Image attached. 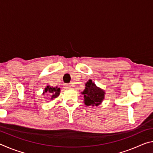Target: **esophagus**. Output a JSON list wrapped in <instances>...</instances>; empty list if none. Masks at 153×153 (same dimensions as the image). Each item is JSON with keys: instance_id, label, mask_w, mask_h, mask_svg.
I'll use <instances>...</instances> for the list:
<instances>
[{"instance_id": "esophagus-1", "label": "esophagus", "mask_w": 153, "mask_h": 153, "mask_svg": "<svg viewBox=\"0 0 153 153\" xmlns=\"http://www.w3.org/2000/svg\"><path fill=\"white\" fill-rule=\"evenodd\" d=\"M63 86H64L65 89H69L71 88V85H69L68 84H64Z\"/></svg>"}]
</instances>
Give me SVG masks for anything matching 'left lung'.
I'll return each instance as SVG.
<instances>
[{
  "instance_id": "left-lung-1",
  "label": "left lung",
  "mask_w": 153,
  "mask_h": 153,
  "mask_svg": "<svg viewBox=\"0 0 153 153\" xmlns=\"http://www.w3.org/2000/svg\"><path fill=\"white\" fill-rule=\"evenodd\" d=\"M85 86L84 90L81 92L84 95V104L96 107L101 104L105 97V90L98 87L92 79H89Z\"/></svg>"
}]
</instances>
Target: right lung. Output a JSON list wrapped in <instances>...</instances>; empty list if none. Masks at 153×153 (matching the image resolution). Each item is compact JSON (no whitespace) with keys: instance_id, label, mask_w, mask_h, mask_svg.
<instances>
[{"instance_id":"1","label":"right lung","mask_w":153,"mask_h":153,"mask_svg":"<svg viewBox=\"0 0 153 153\" xmlns=\"http://www.w3.org/2000/svg\"><path fill=\"white\" fill-rule=\"evenodd\" d=\"M60 92H61V89L56 87H53L51 86H46V88H45V90L42 93V94H45V93H47V94H49L51 97V99H54V98H57L59 94H60Z\"/></svg>"}]
</instances>
